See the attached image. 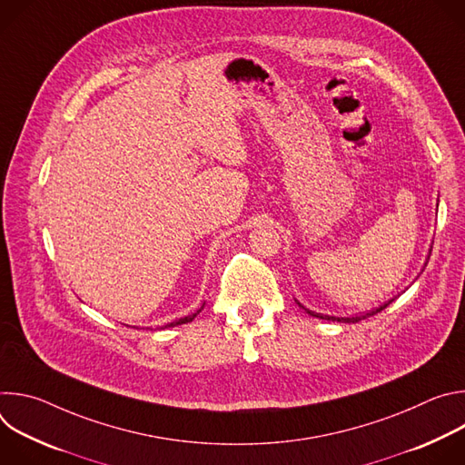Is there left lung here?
<instances>
[{"label": "left lung", "mask_w": 465, "mask_h": 465, "mask_svg": "<svg viewBox=\"0 0 465 465\" xmlns=\"http://www.w3.org/2000/svg\"><path fill=\"white\" fill-rule=\"evenodd\" d=\"M430 257V255H429ZM391 302H388V303H384L382 307H379V309H375V311H371V312H366V314H361V316H351V318H337V316H325V314H320V312H312V311H309V309H305L311 316H318V318H323V320H333V322H346V323H351V322H359V320H364V318H368V316H373V314H377V312H381L382 309H386L388 305H390ZM300 307H303V305H300Z\"/></svg>", "instance_id": "left-lung-1"}]
</instances>
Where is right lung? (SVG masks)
I'll list each match as a JSON object with an SVG mask.
<instances>
[{
	"instance_id": "obj_1",
	"label": "right lung",
	"mask_w": 465,
	"mask_h": 465,
	"mask_svg": "<svg viewBox=\"0 0 465 465\" xmlns=\"http://www.w3.org/2000/svg\"><path fill=\"white\" fill-rule=\"evenodd\" d=\"M204 309V305L198 309L196 312H193V314H189V316H183V318H180V320H174V322H171V323H167V325H163V327H173V325H180V323H187V322H191L198 312H201Z\"/></svg>"
}]
</instances>
